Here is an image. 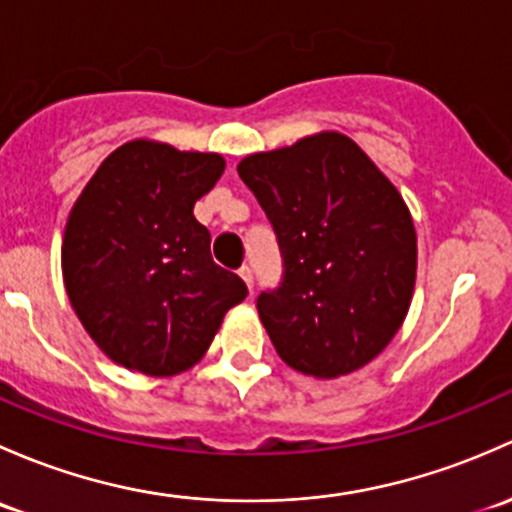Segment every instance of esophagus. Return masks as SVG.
I'll use <instances>...</instances> for the list:
<instances>
[{"instance_id": "34e87169", "label": "esophagus", "mask_w": 512, "mask_h": 512, "mask_svg": "<svg viewBox=\"0 0 512 512\" xmlns=\"http://www.w3.org/2000/svg\"><path fill=\"white\" fill-rule=\"evenodd\" d=\"M239 276L244 278L246 286L254 288V271H251V266H241V268H239Z\"/></svg>"}]
</instances>
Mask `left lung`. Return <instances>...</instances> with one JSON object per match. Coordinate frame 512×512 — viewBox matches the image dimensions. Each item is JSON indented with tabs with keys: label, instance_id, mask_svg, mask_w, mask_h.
<instances>
[{
	"label": "left lung",
	"instance_id": "8db88e82",
	"mask_svg": "<svg viewBox=\"0 0 512 512\" xmlns=\"http://www.w3.org/2000/svg\"><path fill=\"white\" fill-rule=\"evenodd\" d=\"M239 177L281 251V283L256 298L281 360L313 377L360 370L412 303L416 231L404 199L340 133L246 157Z\"/></svg>",
	"mask_w": 512,
	"mask_h": 512
}]
</instances>
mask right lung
<instances>
[{"instance_id": "add662e5", "label": "right lung", "mask_w": 512, "mask_h": 512, "mask_svg": "<svg viewBox=\"0 0 512 512\" xmlns=\"http://www.w3.org/2000/svg\"><path fill=\"white\" fill-rule=\"evenodd\" d=\"M224 160L133 140L105 157L73 204L63 281L73 310L118 365L170 377L202 360L226 310L249 295L212 258L194 202Z\"/></svg>"}]
</instances>
